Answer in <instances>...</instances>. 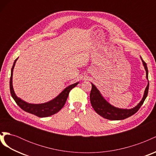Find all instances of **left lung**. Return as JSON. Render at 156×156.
Masks as SVG:
<instances>
[{"label":"left lung","instance_id":"left-lung-1","mask_svg":"<svg viewBox=\"0 0 156 156\" xmlns=\"http://www.w3.org/2000/svg\"><path fill=\"white\" fill-rule=\"evenodd\" d=\"M141 59H142L143 63L146 72V78L148 79V71L147 66H146V64L143 60V58H141ZM148 88L149 81L147 87H146L145 89L144 96L142 99V100L140 101V102L135 107L131 108V109H122V108H119L112 106L102 97L97 88L94 86L93 84H92V90L90 92V100L91 105L94 109L95 110V111L99 115L103 117L104 119L111 120H124L134 115L135 113H136L139 111L140 107L143 104L145 99L148 96Z\"/></svg>","mask_w":156,"mask_h":156}]
</instances>
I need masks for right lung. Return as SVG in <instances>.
I'll list each match as a JSON object with an SVG mask.
<instances>
[{
	"label": "right lung",
	"instance_id": "obj_1",
	"mask_svg": "<svg viewBox=\"0 0 156 156\" xmlns=\"http://www.w3.org/2000/svg\"><path fill=\"white\" fill-rule=\"evenodd\" d=\"M17 60V58L14 61V63L11 70L10 89L12 97L13 98V100H15L19 107L23 111L29 112L30 114L34 115L38 117H48L58 112L65 105L71 90L75 87V86H77L79 83L73 84L68 87L66 88L57 97L49 102L42 103V104H30V103H27L25 101L22 100L21 99L17 98L15 92L13 91L12 86V75L13 69L14 66H15Z\"/></svg>",
	"mask_w": 156,
	"mask_h": 156
}]
</instances>
